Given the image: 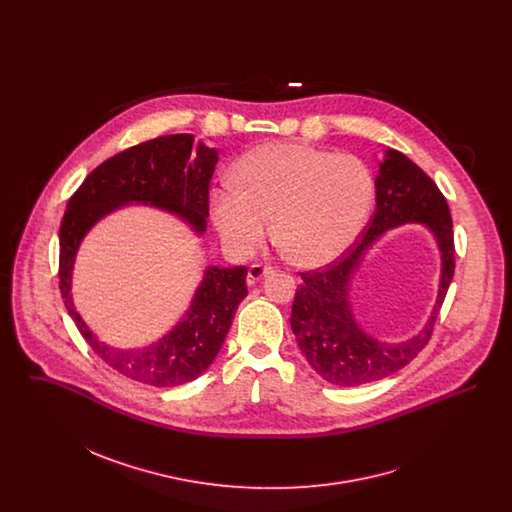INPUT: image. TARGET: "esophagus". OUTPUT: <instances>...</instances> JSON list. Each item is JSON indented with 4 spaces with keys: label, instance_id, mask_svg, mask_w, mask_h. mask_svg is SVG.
Returning <instances> with one entry per match:
<instances>
[{
    "label": "esophagus",
    "instance_id": "1",
    "mask_svg": "<svg viewBox=\"0 0 512 512\" xmlns=\"http://www.w3.org/2000/svg\"><path fill=\"white\" fill-rule=\"evenodd\" d=\"M272 272V268L270 267H263V265H251L249 267V270H247V284L249 286H253V284H257L263 276H267V274H270Z\"/></svg>",
    "mask_w": 512,
    "mask_h": 512
}]
</instances>
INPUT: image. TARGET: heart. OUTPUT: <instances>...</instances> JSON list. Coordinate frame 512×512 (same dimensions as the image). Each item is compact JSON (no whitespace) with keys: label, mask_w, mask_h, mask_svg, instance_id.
Returning <instances> with one entry per match:
<instances>
[{"label":"heart","mask_w":512,"mask_h":512,"mask_svg":"<svg viewBox=\"0 0 512 512\" xmlns=\"http://www.w3.org/2000/svg\"><path fill=\"white\" fill-rule=\"evenodd\" d=\"M230 190L211 195L222 242L247 255L272 236L297 267L322 268L343 257L365 230L374 197L372 174L353 155L292 142L244 153Z\"/></svg>","instance_id":"b5f03b06"}]
</instances>
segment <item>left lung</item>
Instances as JSON below:
<instances>
[{
  "mask_svg": "<svg viewBox=\"0 0 512 512\" xmlns=\"http://www.w3.org/2000/svg\"><path fill=\"white\" fill-rule=\"evenodd\" d=\"M376 213L363 240L324 270L303 272L293 299V334L307 363L320 378L340 388L382 380L409 365L430 340L439 307L455 272L453 220L434 180L397 149H386L374 178ZM420 223L440 253L439 295L425 326L411 339L384 342L370 337L350 305L352 282L365 255L390 229Z\"/></svg>",
  "mask_w": 512,
  "mask_h": 512,
  "instance_id": "left-lung-1",
  "label": "left lung"
}]
</instances>
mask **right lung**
I'll list each match as a JSON object with an SVG mask.
<instances>
[{"label":"right lung","mask_w":512,"mask_h":512,"mask_svg":"<svg viewBox=\"0 0 512 512\" xmlns=\"http://www.w3.org/2000/svg\"><path fill=\"white\" fill-rule=\"evenodd\" d=\"M219 149L194 134H169L124 149L90 172L69 199L59 228V288L82 338L122 376L155 388L192 382L219 355L238 305L247 295L245 267L207 265L188 311L144 347H115L84 322L73 301V270L88 232L128 205H146L186 224L201 238L209 217V182Z\"/></svg>","instance_id":"add662e5"}]
</instances>
